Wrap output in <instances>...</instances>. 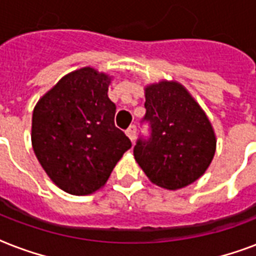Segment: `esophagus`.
I'll return each mask as SVG.
<instances>
[{
	"instance_id": "1",
	"label": "esophagus",
	"mask_w": 256,
	"mask_h": 256,
	"mask_svg": "<svg viewBox=\"0 0 256 256\" xmlns=\"http://www.w3.org/2000/svg\"><path fill=\"white\" fill-rule=\"evenodd\" d=\"M136 128L134 124H132V126L126 130V136L130 138V141L132 142H134V140H136Z\"/></svg>"
}]
</instances>
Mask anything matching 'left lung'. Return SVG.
<instances>
[{"label": "left lung", "mask_w": 256, "mask_h": 256, "mask_svg": "<svg viewBox=\"0 0 256 256\" xmlns=\"http://www.w3.org/2000/svg\"><path fill=\"white\" fill-rule=\"evenodd\" d=\"M149 141L136 142L134 158L153 184L177 190L202 177L214 160L216 136L206 111L184 86L160 80L145 86Z\"/></svg>", "instance_id": "1"}]
</instances>
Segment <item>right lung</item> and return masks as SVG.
<instances>
[{
	"label": "right lung",
	"mask_w": 256,
	"mask_h": 256,
	"mask_svg": "<svg viewBox=\"0 0 256 256\" xmlns=\"http://www.w3.org/2000/svg\"><path fill=\"white\" fill-rule=\"evenodd\" d=\"M112 76L92 67L64 75L33 108L32 148L54 185L84 196L104 186L132 142L115 128Z\"/></svg>",
	"instance_id": "right-lung-1"
}]
</instances>
